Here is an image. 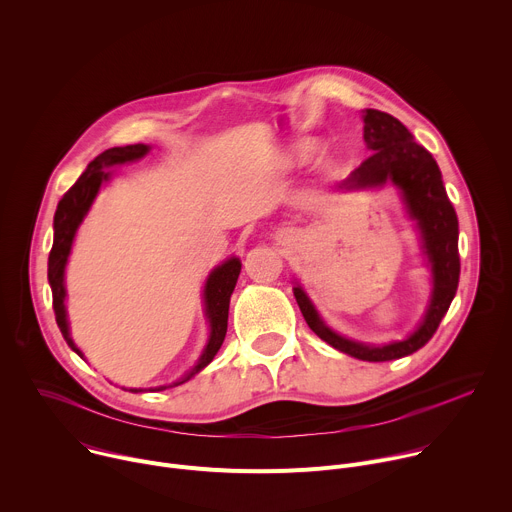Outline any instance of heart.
Returning <instances> with one entry per match:
<instances>
[{
    "mask_svg": "<svg viewBox=\"0 0 512 512\" xmlns=\"http://www.w3.org/2000/svg\"><path fill=\"white\" fill-rule=\"evenodd\" d=\"M318 143L312 139H296L294 143L285 145L277 154V162L281 168H294L310 162L318 154Z\"/></svg>",
    "mask_w": 512,
    "mask_h": 512,
    "instance_id": "b5f03b06",
    "label": "heart"
}]
</instances>
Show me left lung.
<instances>
[{
	"instance_id": "1",
	"label": "left lung",
	"mask_w": 512,
	"mask_h": 512,
	"mask_svg": "<svg viewBox=\"0 0 512 512\" xmlns=\"http://www.w3.org/2000/svg\"><path fill=\"white\" fill-rule=\"evenodd\" d=\"M364 143L371 156L346 180L338 184L342 192L383 188L387 182L399 190L409 221L419 235L421 255L431 273V294L417 328L403 340L387 344H367L334 332L318 314L306 289L296 281V302L312 328L332 348L358 360L385 362L413 354L429 342L446 316L458 289V216L448 198L442 172L433 156L419 145L409 129L389 113L364 109Z\"/></svg>"
}]
</instances>
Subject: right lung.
<instances>
[{"label": "right lung", "instance_id": "obj_1", "mask_svg": "<svg viewBox=\"0 0 512 512\" xmlns=\"http://www.w3.org/2000/svg\"><path fill=\"white\" fill-rule=\"evenodd\" d=\"M150 145L145 143H135V145H125V148H111L103 154H99L89 166L87 170L81 174V178L75 182L56 206V214H54V243H52V251L48 257V283L52 289V306H54V316H56V324L66 340V344L75 350L81 358H85V354L81 352V348L75 344V340L70 338V326H68V314H66V285H64V271H66V263H68V255L72 251V243H75L77 231L81 227V223L85 221V216L89 214L99 190L103 184H107L113 176L111 166H121V164H129V162H137L143 156L150 154ZM241 273V259L239 257H229L227 261H223L221 265H216L204 283V316L208 322V340L206 346L202 350V354L198 356L194 367L180 377L178 381H174L172 385H160V387H150V389H129L131 393H141V391H162L168 387H178L186 381H190L194 375H198L204 367L212 362L214 354L218 352V348L223 346V340L227 336V322H229V304H231V294L237 285Z\"/></svg>", "mask_w": 512, "mask_h": 512}]
</instances>
